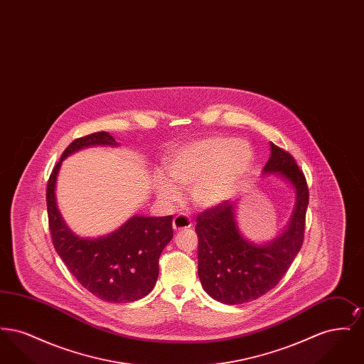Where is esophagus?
I'll return each mask as SVG.
<instances>
[{"mask_svg": "<svg viewBox=\"0 0 364 364\" xmlns=\"http://www.w3.org/2000/svg\"><path fill=\"white\" fill-rule=\"evenodd\" d=\"M192 225L190 217L187 214H177L173 218L174 230H181V229H187Z\"/></svg>", "mask_w": 364, "mask_h": 364, "instance_id": "1", "label": "esophagus"}]
</instances>
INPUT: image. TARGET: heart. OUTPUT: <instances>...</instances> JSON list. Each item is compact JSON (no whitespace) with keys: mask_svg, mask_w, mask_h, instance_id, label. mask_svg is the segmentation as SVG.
<instances>
[{"mask_svg":"<svg viewBox=\"0 0 364 364\" xmlns=\"http://www.w3.org/2000/svg\"><path fill=\"white\" fill-rule=\"evenodd\" d=\"M252 156L251 146L244 140L221 135L198 139L168 158L165 169L171 181L156 177V193L165 202H176L177 188L190 191L196 206H218L239 188Z\"/></svg>","mask_w":364,"mask_h":364,"instance_id":"b5f03b06","label":"heart"}]
</instances>
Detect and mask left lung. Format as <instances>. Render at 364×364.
Returning <instances> with one entry per match:
<instances>
[{"label":"left lung","mask_w":364,"mask_h":364,"mask_svg":"<svg viewBox=\"0 0 364 364\" xmlns=\"http://www.w3.org/2000/svg\"><path fill=\"white\" fill-rule=\"evenodd\" d=\"M284 176L296 192V208L288 229L274 242L255 245L242 239L235 221V203L225 200L203 210L198 218V276L203 289L225 304H242L273 289L299 254L306 229L309 187L294 156L272 143L263 169Z\"/></svg>","instance_id":"8db88e82"}]
</instances>
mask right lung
<instances>
[{
    "label": "right lung",
    "mask_w": 364,
    "mask_h": 364,
    "mask_svg": "<svg viewBox=\"0 0 364 364\" xmlns=\"http://www.w3.org/2000/svg\"><path fill=\"white\" fill-rule=\"evenodd\" d=\"M116 144L109 132L75 139L53 168L46 188L49 229L57 254L88 292L109 303H129L150 294L158 278V260L172 240V215L134 217L100 239H82L65 226L54 198L61 161L87 146Z\"/></svg>",
    "instance_id": "right-lung-1"
}]
</instances>
